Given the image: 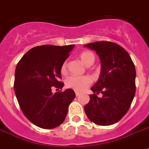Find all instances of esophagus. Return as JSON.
<instances>
[{
  "instance_id": "1",
  "label": "esophagus",
  "mask_w": 149,
  "mask_h": 149,
  "mask_svg": "<svg viewBox=\"0 0 149 149\" xmlns=\"http://www.w3.org/2000/svg\"><path fill=\"white\" fill-rule=\"evenodd\" d=\"M75 93H76V96H79V95L81 94V93H80L79 92H78V91H75Z\"/></svg>"
}]
</instances>
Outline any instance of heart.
Masks as SVG:
<instances>
[{
  "label": "heart",
  "instance_id": "b5f03b06",
  "mask_svg": "<svg viewBox=\"0 0 149 149\" xmlns=\"http://www.w3.org/2000/svg\"><path fill=\"white\" fill-rule=\"evenodd\" d=\"M81 61L86 66H91L95 61V55L90 50H84L79 56ZM61 73L65 74L67 73V62L65 61L61 66ZM92 83V79L89 76H70L65 80L67 88L73 89L76 91H82L88 88Z\"/></svg>",
  "mask_w": 149,
  "mask_h": 149
}]
</instances>
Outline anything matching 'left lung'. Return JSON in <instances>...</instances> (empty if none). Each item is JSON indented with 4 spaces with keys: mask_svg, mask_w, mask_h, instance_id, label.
Returning a JSON list of instances; mask_svg holds the SVG:
<instances>
[{
    "mask_svg": "<svg viewBox=\"0 0 149 149\" xmlns=\"http://www.w3.org/2000/svg\"><path fill=\"white\" fill-rule=\"evenodd\" d=\"M84 47L96 50L102 63L97 82L91 88L94 92L84 106L91 122L99 125H111L128 112L136 92V70L128 52L116 43L95 41ZM100 93L103 97H98Z\"/></svg>",
    "mask_w": 149,
    "mask_h": 149,
    "instance_id": "left-lung-1",
    "label": "left lung"
}]
</instances>
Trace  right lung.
<instances>
[{"label": "right lung", "instance_id": "add662e5", "mask_svg": "<svg viewBox=\"0 0 149 149\" xmlns=\"http://www.w3.org/2000/svg\"><path fill=\"white\" fill-rule=\"evenodd\" d=\"M75 45H41L32 48L18 61L14 89L23 113L36 126L51 129L65 121L68 106L76 97L74 91L52 93L64 86L61 66ZM56 89V91H57Z\"/></svg>", "mask_w": 149, "mask_h": 149}]
</instances>
